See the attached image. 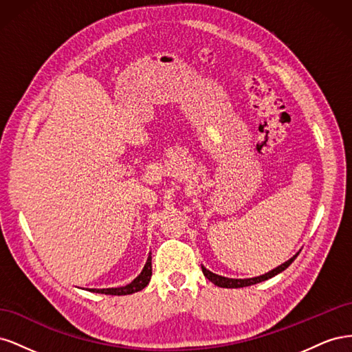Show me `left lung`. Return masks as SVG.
<instances>
[{
  "label": "left lung",
  "mask_w": 352,
  "mask_h": 352,
  "mask_svg": "<svg viewBox=\"0 0 352 352\" xmlns=\"http://www.w3.org/2000/svg\"><path fill=\"white\" fill-rule=\"evenodd\" d=\"M298 254H300V252H296L292 258H289L287 261H285L283 264L278 265V267L270 270L269 273L257 276V278H250V279H230V278H225V276H219L216 273L210 272L208 269L204 267V265H201V269H202V273H204L206 278L211 283H214L216 286H220V287H243V286H251V285H255V283H260L263 280H267V279L273 278V276L282 273L283 270H286L287 267H289V265L292 264V261L298 257Z\"/></svg>",
  "instance_id": "left-lung-1"
}]
</instances>
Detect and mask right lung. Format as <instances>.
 Returning <instances> with one entry per match:
<instances>
[{"instance_id": "1", "label": "right lung", "mask_w": 352, "mask_h": 352, "mask_svg": "<svg viewBox=\"0 0 352 352\" xmlns=\"http://www.w3.org/2000/svg\"><path fill=\"white\" fill-rule=\"evenodd\" d=\"M151 252L148 255V260L144 265L142 272L140 273L136 279H133L129 285L120 286V287H105V289H88L91 292H98V294H105V295H129L135 294L138 291H142L144 287L150 283L151 280V274H153V264H151Z\"/></svg>"}]
</instances>
